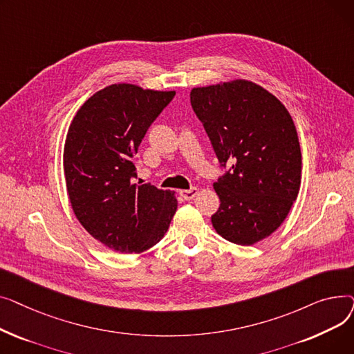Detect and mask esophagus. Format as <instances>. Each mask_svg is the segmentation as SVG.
I'll use <instances>...</instances> for the list:
<instances>
[{"label": "esophagus", "instance_id": "obj_1", "mask_svg": "<svg viewBox=\"0 0 354 354\" xmlns=\"http://www.w3.org/2000/svg\"><path fill=\"white\" fill-rule=\"evenodd\" d=\"M179 194H180V196L183 199L191 201V199H194L198 195V188H191V189H187V191H180Z\"/></svg>", "mask_w": 354, "mask_h": 354}]
</instances>
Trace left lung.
Here are the masks:
<instances>
[{
  "mask_svg": "<svg viewBox=\"0 0 354 354\" xmlns=\"http://www.w3.org/2000/svg\"><path fill=\"white\" fill-rule=\"evenodd\" d=\"M221 166L215 231L238 245L270 236L287 218L301 183V151L286 106L264 87L236 79L191 90Z\"/></svg>",
  "mask_w": 354,
  "mask_h": 354,
  "instance_id": "obj_1",
  "label": "left lung"
}]
</instances>
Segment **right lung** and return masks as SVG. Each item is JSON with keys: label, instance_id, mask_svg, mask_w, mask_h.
I'll use <instances>...</instances> for the list:
<instances>
[{"label": "right lung", "instance_id": "obj_1", "mask_svg": "<svg viewBox=\"0 0 354 354\" xmlns=\"http://www.w3.org/2000/svg\"><path fill=\"white\" fill-rule=\"evenodd\" d=\"M174 96V90L110 84L87 99L70 123L63 167L73 212L93 238L116 252L152 248L176 212L175 192L133 182L138 147Z\"/></svg>", "mask_w": 354, "mask_h": 354}]
</instances>
